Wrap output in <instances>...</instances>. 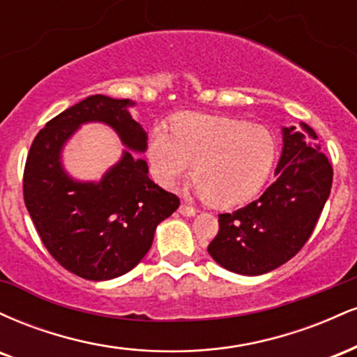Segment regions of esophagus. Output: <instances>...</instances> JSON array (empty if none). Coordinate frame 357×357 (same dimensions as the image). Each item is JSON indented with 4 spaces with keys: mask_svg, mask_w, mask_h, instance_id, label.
I'll list each match as a JSON object with an SVG mask.
<instances>
[{
    "mask_svg": "<svg viewBox=\"0 0 357 357\" xmlns=\"http://www.w3.org/2000/svg\"><path fill=\"white\" fill-rule=\"evenodd\" d=\"M179 213H181L183 216H195L196 208L190 206V204H181V206H179Z\"/></svg>",
    "mask_w": 357,
    "mask_h": 357,
    "instance_id": "1",
    "label": "esophagus"
}]
</instances>
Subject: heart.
Wrapping results in <instances>:
<instances>
[{
    "instance_id": "1",
    "label": "heart",
    "mask_w": 357,
    "mask_h": 357,
    "mask_svg": "<svg viewBox=\"0 0 357 357\" xmlns=\"http://www.w3.org/2000/svg\"><path fill=\"white\" fill-rule=\"evenodd\" d=\"M171 132L155 129L149 139L147 154L155 179L174 188L195 164V191L215 206H235L252 198L277 158L275 139L267 127L240 119L186 114L176 119Z\"/></svg>"
}]
</instances>
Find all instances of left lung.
<instances>
[{
	"mask_svg": "<svg viewBox=\"0 0 357 357\" xmlns=\"http://www.w3.org/2000/svg\"><path fill=\"white\" fill-rule=\"evenodd\" d=\"M277 179L257 202L218 216L208 245L213 260L230 272L255 277L289 261L312 235L333 186V166L315 130L301 122L282 127Z\"/></svg>",
	"mask_w": 357,
	"mask_h": 357,
	"instance_id": "8db88e82",
	"label": "left lung"
}]
</instances>
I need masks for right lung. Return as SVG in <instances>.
Listing matches in <instances>:
<instances>
[{
	"label": "right lung",
	"mask_w": 357,
	"mask_h": 357,
	"mask_svg": "<svg viewBox=\"0 0 357 357\" xmlns=\"http://www.w3.org/2000/svg\"><path fill=\"white\" fill-rule=\"evenodd\" d=\"M136 102L90 96L53 117L26 158V210L50 255L68 272L93 282L132 270L149 252L158 225L178 210V196L149 179L147 132L130 116ZM109 125L126 147L97 182L64 169L63 149L84 123Z\"/></svg>",
	"instance_id": "1"
}]
</instances>
